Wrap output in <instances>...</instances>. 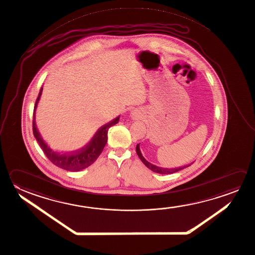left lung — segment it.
Masks as SVG:
<instances>
[{
    "instance_id": "obj_1",
    "label": "left lung",
    "mask_w": 255,
    "mask_h": 255,
    "mask_svg": "<svg viewBox=\"0 0 255 255\" xmlns=\"http://www.w3.org/2000/svg\"><path fill=\"white\" fill-rule=\"evenodd\" d=\"M139 144H136L135 151H136V153H137V155H138L139 158H140V160L142 161V162L144 163L145 166L149 168L151 171H154V172H156V173H160V174H171V173H173V172L181 171L182 169H184L186 167L190 166V164H188V165H185V166L179 167V168H172V169L156 166V165H154L153 163H151V162H149L148 161H146V160H145V158L143 156V154L141 153V150H140V147H139Z\"/></svg>"
}]
</instances>
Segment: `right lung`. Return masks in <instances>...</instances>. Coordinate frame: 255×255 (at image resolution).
Here are the masks:
<instances>
[{
  "label": "right lung",
  "mask_w": 255,
  "mask_h": 255,
  "mask_svg": "<svg viewBox=\"0 0 255 255\" xmlns=\"http://www.w3.org/2000/svg\"><path fill=\"white\" fill-rule=\"evenodd\" d=\"M42 91H43V87L40 89V92H39L38 97L36 101V104H35V109H34L33 134L37 139L43 152L46 154V157L48 158L55 165L62 168L64 170H66V171H82L90 165H92L93 162L96 161V159L99 157V155L102 153V150L106 145L107 140H108V130L112 126L116 125L117 123L119 122L120 117H117L115 120L111 121L110 123L100 128L88 144L81 150L74 152V153H59V152H56L55 150H53L43 140L41 134L38 132L37 126H36L35 112H36L38 101L41 96Z\"/></svg>",
  "instance_id": "obj_1"
}]
</instances>
